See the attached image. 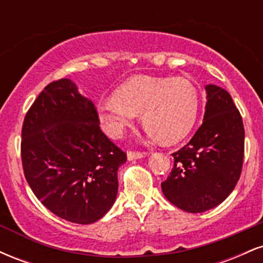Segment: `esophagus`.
Instances as JSON below:
<instances>
[{
	"instance_id": "34e87169",
	"label": "esophagus",
	"mask_w": 263,
	"mask_h": 263,
	"mask_svg": "<svg viewBox=\"0 0 263 263\" xmlns=\"http://www.w3.org/2000/svg\"><path fill=\"white\" fill-rule=\"evenodd\" d=\"M147 153L146 152H134V151H128L127 152V158L128 161H134V159H140L146 157Z\"/></svg>"
}]
</instances>
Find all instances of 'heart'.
I'll return each instance as SVG.
<instances>
[{"instance_id":"heart-1","label":"heart","mask_w":263,"mask_h":263,"mask_svg":"<svg viewBox=\"0 0 263 263\" xmlns=\"http://www.w3.org/2000/svg\"><path fill=\"white\" fill-rule=\"evenodd\" d=\"M199 96L184 78L136 77L96 105L99 123L110 137L121 138L138 114L151 138L167 143L182 140L197 120Z\"/></svg>"}]
</instances>
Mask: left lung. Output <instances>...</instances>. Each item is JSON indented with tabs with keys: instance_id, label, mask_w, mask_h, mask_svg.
Segmentation results:
<instances>
[{
	"instance_id": "left-lung-1",
	"label": "left lung",
	"mask_w": 263,
	"mask_h": 263,
	"mask_svg": "<svg viewBox=\"0 0 263 263\" xmlns=\"http://www.w3.org/2000/svg\"><path fill=\"white\" fill-rule=\"evenodd\" d=\"M206 105L200 127L174 152V165L162 183L164 197L188 213H203L221 204L242 171L245 129L230 93L205 86Z\"/></svg>"
}]
</instances>
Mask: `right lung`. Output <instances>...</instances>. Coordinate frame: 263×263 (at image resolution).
I'll use <instances>...</instances> for the list:
<instances>
[{"label":"right lung","mask_w":263,"mask_h":263,"mask_svg":"<svg viewBox=\"0 0 263 263\" xmlns=\"http://www.w3.org/2000/svg\"><path fill=\"white\" fill-rule=\"evenodd\" d=\"M23 171L47 209L75 224H92L116 200L126 153L99 126L92 101L70 79L53 81L27 112L21 142Z\"/></svg>","instance_id":"obj_1"}]
</instances>
